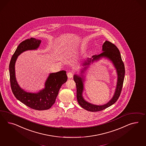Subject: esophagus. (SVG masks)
I'll return each instance as SVG.
<instances>
[{
    "mask_svg": "<svg viewBox=\"0 0 146 146\" xmlns=\"http://www.w3.org/2000/svg\"><path fill=\"white\" fill-rule=\"evenodd\" d=\"M73 73L72 72H70L67 73V76H68V78L71 79L72 78H73Z\"/></svg>",
    "mask_w": 146,
    "mask_h": 146,
    "instance_id": "obj_1",
    "label": "esophagus"
}]
</instances>
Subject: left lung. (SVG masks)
<instances>
[{
    "label": "left lung",
    "mask_w": 146,
    "mask_h": 146,
    "mask_svg": "<svg viewBox=\"0 0 146 146\" xmlns=\"http://www.w3.org/2000/svg\"><path fill=\"white\" fill-rule=\"evenodd\" d=\"M101 54L92 56L89 58H87L82 63L81 65L83 67L81 69L80 75L75 74L73 76L74 81L76 83V97L79 105L84 110L90 111H98L104 110L108 107L113 105L118 99L122 89L123 84L125 75V67L120 52L117 47L106 40L103 45V49ZM103 58H105L109 60L113 64L118 75L117 87L114 95L110 101L106 104L102 106H97L91 104L86 101L83 98V92L84 90V82L85 80V72L90 65L95 61H97Z\"/></svg>",
    "instance_id": "1"
}]
</instances>
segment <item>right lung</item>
<instances>
[{
    "label": "right lung",
    "mask_w": 146,
    "mask_h": 146,
    "mask_svg": "<svg viewBox=\"0 0 146 146\" xmlns=\"http://www.w3.org/2000/svg\"><path fill=\"white\" fill-rule=\"evenodd\" d=\"M41 40L31 38L18 46L12 56L9 66L10 82L12 92L17 99L26 106L36 110H47L55 102L59 89L66 82V72L60 71L50 73L44 83V88L37 92H29L20 87L15 75V63L19 56L28 50H37Z\"/></svg>",
    "instance_id": "1"
}]
</instances>
